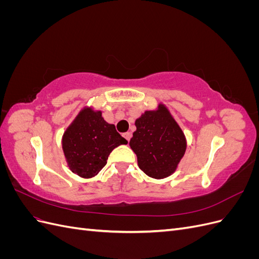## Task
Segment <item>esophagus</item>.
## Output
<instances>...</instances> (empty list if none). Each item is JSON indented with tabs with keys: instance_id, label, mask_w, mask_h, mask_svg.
I'll return each instance as SVG.
<instances>
[{
	"instance_id": "obj_1",
	"label": "esophagus",
	"mask_w": 259,
	"mask_h": 259,
	"mask_svg": "<svg viewBox=\"0 0 259 259\" xmlns=\"http://www.w3.org/2000/svg\"><path fill=\"white\" fill-rule=\"evenodd\" d=\"M123 136L125 137V139L127 140V142H130V139H131V137H132V133H130V132H127V133H124Z\"/></svg>"
}]
</instances>
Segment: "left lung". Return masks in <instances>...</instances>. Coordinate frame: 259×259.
I'll return each instance as SVG.
<instances>
[{"label": "left lung", "instance_id": "8db88e82", "mask_svg": "<svg viewBox=\"0 0 259 259\" xmlns=\"http://www.w3.org/2000/svg\"><path fill=\"white\" fill-rule=\"evenodd\" d=\"M130 146L137 155L138 166L145 174L162 179L173 174L186 151L182 128L164 105L146 111L135 122Z\"/></svg>", "mask_w": 259, "mask_h": 259}]
</instances>
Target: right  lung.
<instances>
[{
  "label": "right lung",
  "mask_w": 259,
  "mask_h": 259,
  "mask_svg": "<svg viewBox=\"0 0 259 259\" xmlns=\"http://www.w3.org/2000/svg\"><path fill=\"white\" fill-rule=\"evenodd\" d=\"M127 140L116 132L113 124L107 123L101 111L85 108L62 137V149L68 165L74 174L83 178L96 176L107 164L109 154Z\"/></svg>",
  "instance_id": "obj_1"
}]
</instances>
